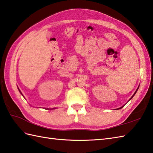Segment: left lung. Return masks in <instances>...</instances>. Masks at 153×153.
<instances>
[{"label": "left lung", "instance_id": "8db88e82", "mask_svg": "<svg viewBox=\"0 0 153 153\" xmlns=\"http://www.w3.org/2000/svg\"><path fill=\"white\" fill-rule=\"evenodd\" d=\"M137 90H138V88H137V90H136V91H135V93H134V95H133V96H132V97H131V98H130V100H131V98H132V97H134V95H135V93H136V92H137ZM123 107H124V106H123V107H120V108H123ZM119 108H118V109H119Z\"/></svg>", "mask_w": 153, "mask_h": 153}]
</instances>
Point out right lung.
I'll return each mask as SVG.
<instances>
[{
	"label": "right lung",
	"mask_w": 153,
	"mask_h": 153,
	"mask_svg": "<svg viewBox=\"0 0 153 153\" xmlns=\"http://www.w3.org/2000/svg\"><path fill=\"white\" fill-rule=\"evenodd\" d=\"M21 94H22V93H21Z\"/></svg>",
	"instance_id": "add662e5"
}]
</instances>
